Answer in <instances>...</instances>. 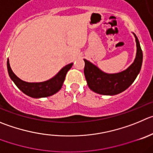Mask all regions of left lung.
Listing matches in <instances>:
<instances>
[{
  "label": "left lung",
  "instance_id": "8db88e82",
  "mask_svg": "<svg viewBox=\"0 0 153 153\" xmlns=\"http://www.w3.org/2000/svg\"><path fill=\"white\" fill-rule=\"evenodd\" d=\"M137 44V54L135 59L127 69L115 74L105 73L97 66L87 59L85 73L88 85L94 92L102 95H116L129 88L134 81L141 69L143 62V52L136 35L134 34Z\"/></svg>",
  "mask_w": 153,
  "mask_h": 153
}]
</instances>
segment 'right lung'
I'll return each instance as SVG.
<instances>
[{
	"label": "right lung",
	"instance_id": "right-lung-1",
	"mask_svg": "<svg viewBox=\"0 0 153 153\" xmlns=\"http://www.w3.org/2000/svg\"><path fill=\"white\" fill-rule=\"evenodd\" d=\"M7 70L10 77L18 88L25 94L33 98L47 97L52 96L62 88L67 72L72 68L73 63H70L62 68L53 78L44 82L29 83L19 78L12 71L7 59Z\"/></svg>",
	"mask_w": 153,
	"mask_h": 153
}]
</instances>
